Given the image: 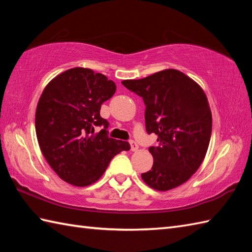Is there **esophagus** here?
Returning <instances> with one entry per match:
<instances>
[{
  "instance_id": "obj_1",
  "label": "esophagus",
  "mask_w": 252,
  "mask_h": 252,
  "mask_svg": "<svg viewBox=\"0 0 252 252\" xmlns=\"http://www.w3.org/2000/svg\"><path fill=\"white\" fill-rule=\"evenodd\" d=\"M130 146H131V151L132 152H137L138 145L135 141H130Z\"/></svg>"
}]
</instances>
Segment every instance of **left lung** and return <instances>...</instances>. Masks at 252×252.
Masks as SVG:
<instances>
[{"label":"left lung","instance_id":"obj_1","mask_svg":"<svg viewBox=\"0 0 252 252\" xmlns=\"http://www.w3.org/2000/svg\"><path fill=\"white\" fill-rule=\"evenodd\" d=\"M122 84L143 98L146 131L158 135L159 145L149 147L154 164L142 173L143 181L162 191L185 183L200 167L211 137L212 116L205 92L175 69Z\"/></svg>","mask_w":252,"mask_h":252}]
</instances>
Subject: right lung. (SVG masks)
I'll return each mask as SVG.
<instances>
[{
  "mask_svg": "<svg viewBox=\"0 0 252 252\" xmlns=\"http://www.w3.org/2000/svg\"><path fill=\"white\" fill-rule=\"evenodd\" d=\"M116 92L114 81L88 68H71L46 85L35 111L41 152L56 174L74 186L97 181L110 160L130 144L108 136L100 106ZM95 126L103 127L94 133Z\"/></svg>",
  "mask_w": 252,
  "mask_h": 252,
  "instance_id": "add662e5",
  "label": "right lung"
}]
</instances>
